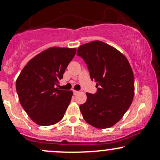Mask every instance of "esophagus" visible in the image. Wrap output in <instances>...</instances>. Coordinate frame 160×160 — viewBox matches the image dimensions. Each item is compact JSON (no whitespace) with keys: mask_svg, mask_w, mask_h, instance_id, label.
I'll list each match as a JSON object with an SVG mask.
<instances>
[{"mask_svg":"<svg viewBox=\"0 0 160 160\" xmlns=\"http://www.w3.org/2000/svg\"><path fill=\"white\" fill-rule=\"evenodd\" d=\"M73 92H74V95H77V94H78L79 92L78 91H76V90H73Z\"/></svg>","mask_w":160,"mask_h":160,"instance_id":"esophagus-1","label":"esophagus"}]
</instances>
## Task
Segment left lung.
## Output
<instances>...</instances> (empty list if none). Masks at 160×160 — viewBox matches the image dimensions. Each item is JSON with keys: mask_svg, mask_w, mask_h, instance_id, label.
Segmentation results:
<instances>
[{"mask_svg": "<svg viewBox=\"0 0 160 160\" xmlns=\"http://www.w3.org/2000/svg\"><path fill=\"white\" fill-rule=\"evenodd\" d=\"M77 55L85 62L98 88L95 94L86 93V102L80 105L82 117L95 128L111 127L132 102L135 82L131 66L122 53L99 40L80 46Z\"/></svg>", "mask_w": 160, "mask_h": 160, "instance_id": "left-lung-1", "label": "left lung"}]
</instances>
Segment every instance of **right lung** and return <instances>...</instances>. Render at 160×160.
Instances as JSON below:
<instances>
[{
    "instance_id": "right-lung-1",
    "label": "right lung",
    "mask_w": 160,
    "mask_h": 160,
    "mask_svg": "<svg viewBox=\"0 0 160 160\" xmlns=\"http://www.w3.org/2000/svg\"><path fill=\"white\" fill-rule=\"evenodd\" d=\"M76 49L49 48L31 59L16 82L21 105L40 126L56 124L63 118L73 93L56 88Z\"/></svg>"
}]
</instances>
